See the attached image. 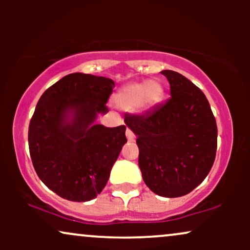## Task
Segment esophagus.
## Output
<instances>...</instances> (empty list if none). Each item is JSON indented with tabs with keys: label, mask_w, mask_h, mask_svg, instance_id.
<instances>
[{
	"label": "esophagus",
	"mask_w": 250,
	"mask_h": 250,
	"mask_svg": "<svg viewBox=\"0 0 250 250\" xmlns=\"http://www.w3.org/2000/svg\"><path fill=\"white\" fill-rule=\"evenodd\" d=\"M125 135H127V139H128L129 142H134L135 141V135H134L133 131L130 130V129H127V130H125Z\"/></svg>",
	"instance_id": "esophagus-1"
}]
</instances>
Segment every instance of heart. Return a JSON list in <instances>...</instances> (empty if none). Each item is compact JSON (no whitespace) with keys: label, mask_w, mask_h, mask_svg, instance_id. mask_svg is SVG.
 <instances>
[{"label":"heart","mask_w":250,"mask_h":250,"mask_svg":"<svg viewBox=\"0 0 250 250\" xmlns=\"http://www.w3.org/2000/svg\"><path fill=\"white\" fill-rule=\"evenodd\" d=\"M165 89L157 80H149L143 82H134L127 84L117 94L116 102L123 109H135L141 107L149 109L162 100Z\"/></svg>","instance_id":"heart-1"}]
</instances>
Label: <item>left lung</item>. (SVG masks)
Listing matches in <instances>:
<instances>
[{"mask_svg": "<svg viewBox=\"0 0 250 250\" xmlns=\"http://www.w3.org/2000/svg\"><path fill=\"white\" fill-rule=\"evenodd\" d=\"M170 97L145 115L125 117L136 135L139 166L147 187L163 197L190 193L207 177L216 155L217 127L200 88L173 70H162Z\"/></svg>", "mask_w": 250, "mask_h": 250, "instance_id": "1", "label": "left lung"}]
</instances>
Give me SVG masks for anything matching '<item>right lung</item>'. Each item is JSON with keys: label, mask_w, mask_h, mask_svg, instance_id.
I'll use <instances>...</instances> for the list:
<instances>
[{"label": "right lung", "mask_w": 250, "mask_h": 250, "mask_svg": "<svg viewBox=\"0 0 250 250\" xmlns=\"http://www.w3.org/2000/svg\"><path fill=\"white\" fill-rule=\"evenodd\" d=\"M115 83L74 73L40 97L29 123L28 143L40 180L65 200L90 201L107 185L125 143V125H96Z\"/></svg>", "instance_id": "right-lung-1"}]
</instances>
